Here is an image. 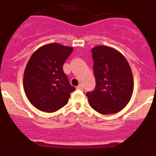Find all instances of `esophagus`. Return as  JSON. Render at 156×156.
Returning a JSON list of instances; mask_svg holds the SVG:
<instances>
[{"mask_svg": "<svg viewBox=\"0 0 156 156\" xmlns=\"http://www.w3.org/2000/svg\"><path fill=\"white\" fill-rule=\"evenodd\" d=\"M76 88H77V89H78V90H82V89H83L82 85H78V86L76 87Z\"/></svg>", "mask_w": 156, "mask_h": 156, "instance_id": "esophagus-1", "label": "esophagus"}]
</instances>
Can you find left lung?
<instances>
[{
  "label": "left lung",
  "instance_id": "1",
  "mask_svg": "<svg viewBox=\"0 0 156 156\" xmlns=\"http://www.w3.org/2000/svg\"><path fill=\"white\" fill-rule=\"evenodd\" d=\"M96 85L87 92L89 105L102 115L114 114L130 101L134 88L133 76L129 62L112 48L97 46L91 49Z\"/></svg>",
  "mask_w": 156,
  "mask_h": 156
}]
</instances>
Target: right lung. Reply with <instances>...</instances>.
Instances as JSON below:
<instances>
[{
	"instance_id": "add662e5",
	"label": "right lung",
	"mask_w": 156,
	"mask_h": 156,
	"mask_svg": "<svg viewBox=\"0 0 156 156\" xmlns=\"http://www.w3.org/2000/svg\"><path fill=\"white\" fill-rule=\"evenodd\" d=\"M73 51L71 47L51 43L39 48L29 59L24 74V92L37 109L54 112L68 103L75 90L63 71V65Z\"/></svg>"
}]
</instances>
